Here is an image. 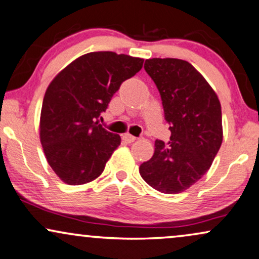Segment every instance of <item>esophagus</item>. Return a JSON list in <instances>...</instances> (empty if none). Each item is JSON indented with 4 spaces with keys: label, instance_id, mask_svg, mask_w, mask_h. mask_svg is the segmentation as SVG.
Listing matches in <instances>:
<instances>
[{
    "label": "esophagus",
    "instance_id": "34e87169",
    "mask_svg": "<svg viewBox=\"0 0 259 259\" xmlns=\"http://www.w3.org/2000/svg\"><path fill=\"white\" fill-rule=\"evenodd\" d=\"M123 140L125 141L126 143H133V142H135L136 137L133 136V135H130V134H124V135H123Z\"/></svg>",
    "mask_w": 259,
    "mask_h": 259
}]
</instances>
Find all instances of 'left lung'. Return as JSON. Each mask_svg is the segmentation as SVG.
<instances>
[{
	"label": "left lung",
	"instance_id": "obj_1",
	"mask_svg": "<svg viewBox=\"0 0 259 259\" xmlns=\"http://www.w3.org/2000/svg\"><path fill=\"white\" fill-rule=\"evenodd\" d=\"M145 70L160 92L171 137L167 145L155 141L154 155L140 166V175L162 194H179L204 176L220 149L221 104L189 62L150 58Z\"/></svg>",
	"mask_w": 259,
	"mask_h": 259
}]
</instances>
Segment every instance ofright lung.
<instances>
[{"label": "right lung", "instance_id": "obj_1", "mask_svg": "<svg viewBox=\"0 0 259 259\" xmlns=\"http://www.w3.org/2000/svg\"><path fill=\"white\" fill-rule=\"evenodd\" d=\"M143 58L111 51L82 55L51 81L42 100L39 137L49 165L68 185L97 179L120 145L98 122L113 94L139 73Z\"/></svg>", "mask_w": 259, "mask_h": 259}]
</instances>
